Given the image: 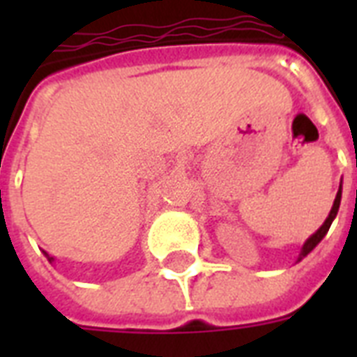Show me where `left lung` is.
I'll use <instances>...</instances> for the list:
<instances>
[{"label":"left lung","mask_w":357,"mask_h":357,"mask_svg":"<svg viewBox=\"0 0 357 357\" xmlns=\"http://www.w3.org/2000/svg\"><path fill=\"white\" fill-rule=\"evenodd\" d=\"M339 204H341V187H339V192H337V196H335V202H333L332 211H330V215H328V218L324 220V224H322L321 228L317 229L315 234L311 235V237L305 241V244L302 246V252H300L298 259H302V257H305V255L310 254L311 250L315 248L317 244L321 243L322 237L328 234V229H330V226H332V222H333V218H335V215H337V211H339Z\"/></svg>","instance_id":"obj_1"}]
</instances>
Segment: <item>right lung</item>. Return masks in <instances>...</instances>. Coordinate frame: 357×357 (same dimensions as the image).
<instances>
[{
	"label": "right lung",
	"instance_id": "1",
	"mask_svg": "<svg viewBox=\"0 0 357 357\" xmlns=\"http://www.w3.org/2000/svg\"><path fill=\"white\" fill-rule=\"evenodd\" d=\"M44 255H46V257H47V259H50V261H53V257H52V255H50V254H46V252H44Z\"/></svg>",
	"mask_w": 357,
	"mask_h": 357
}]
</instances>
